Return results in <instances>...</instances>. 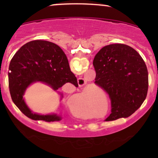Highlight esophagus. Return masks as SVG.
I'll list each match as a JSON object with an SVG mask.
<instances>
[{"label":"esophagus","mask_w":158,"mask_h":158,"mask_svg":"<svg viewBox=\"0 0 158 158\" xmlns=\"http://www.w3.org/2000/svg\"><path fill=\"white\" fill-rule=\"evenodd\" d=\"M77 83H78L79 86H83L85 84V81L83 78H78L77 79Z\"/></svg>","instance_id":"34e87169"}]
</instances>
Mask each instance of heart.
<instances>
[{
    "mask_svg": "<svg viewBox=\"0 0 158 158\" xmlns=\"http://www.w3.org/2000/svg\"><path fill=\"white\" fill-rule=\"evenodd\" d=\"M92 103V98H89L88 97H83L75 103L74 106V111H83L84 112L83 114V117H89L91 115L90 113V109ZM103 111L106 110L105 106H103Z\"/></svg>",
    "mask_w": 158,
    "mask_h": 158,
    "instance_id": "1",
    "label": "heart"
}]
</instances>
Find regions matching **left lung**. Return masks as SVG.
<instances>
[{"mask_svg":"<svg viewBox=\"0 0 158 158\" xmlns=\"http://www.w3.org/2000/svg\"><path fill=\"white\" fill-rule=\"evenodd\" d=\"M95 83L111 99V114L105 121L129 117L141 106L148 90V72L144 60L128 45L103 47L94 60Z\"/></svg>","mask_w":158,"mask_h":158,"instance_id":"8db88e82","label":"left lung"}]
</instances>
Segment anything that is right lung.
I'll return each mask as SVG.
<instances>
[{"mask_svg": "<svg viewBox=\"0 0 158 158\" xmlns=\"http://www.w3.org/2000/svg\"><path fill=\"white\" fill-rule=\"evenodd\" d=\"M36 82L47 84L54 90L67 83L78 86L65 54L55 43L34 40L23 45L10 60L8 85L13 102L27 117L49 122L60 121L61 116L57 114H34L26 104L23 96L27 88Z\"/></svg>", "mask_w": 158, "mask_h": 158, "instance_id": "obj_1", "label": "right lung"}]
</instances>
